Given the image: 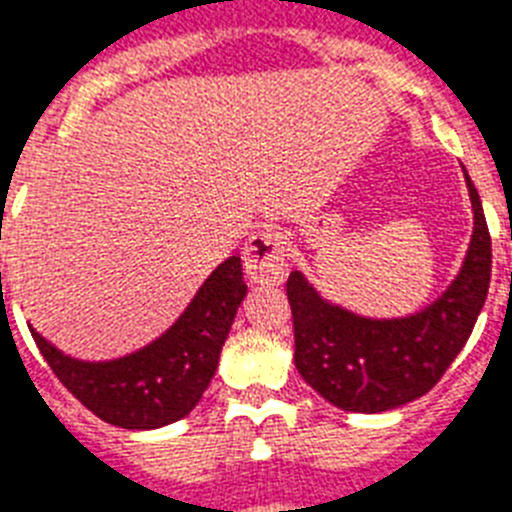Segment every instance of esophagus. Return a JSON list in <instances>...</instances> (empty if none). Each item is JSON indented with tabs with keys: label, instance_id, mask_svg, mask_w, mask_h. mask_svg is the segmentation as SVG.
I'll list each match as a JSON object with an SVG mask.
<instances>
[{
	"label": "esophagus",
	"instance_id": "obj_1",
	"mask_svg": "<svg viewBox=\"0 0 512 512\" xmlns=\"http://www.w3.org/2000/svg\"><path fill=\"white\" fill-rule=\"evenodd\" d=\"M244 270L255 283H283L289 273L286 236L278 231H257L244 247Z\"/></svg>",
	"mask_w": 512,
	"mask_h": 512
}]
</instances>
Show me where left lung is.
Listing matches in <instances>:
<instances>
[{
  "mask_svg": "<svg viewBox=\"0 0 512 512\" xmlns=\"http://www.w3.org/2000/svg\"><path fill=\"white\" fill-rule=\"evenodd\" d=\"M466 176L474 231L458 276L435 302L406 317H364L328 302L304 273L286 281L294 315V364L328 403L380 414L422 398L466 346L492 276V239L482 200Z\"/></svg>",
  "mask_w": 512,
  "mask_h": 512,
  "instance_id": "8db88e82",
  "label": "left lung"
}]
</instances>
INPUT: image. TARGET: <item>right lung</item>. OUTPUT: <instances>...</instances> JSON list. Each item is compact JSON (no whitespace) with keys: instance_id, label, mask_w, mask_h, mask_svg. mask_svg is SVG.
Segmentation results:
<instances>
[{"instance_id":"add662e5","label":"right lung","mask_w":512,"mask_h":512,"mask_svg":"<svg viewBox=\"0 0 512 512\" xmlns=\"http://www.w3.org/2000/svg\"><path fill=\"white\" fill-rule=\"evenodd\" d=\"M244 296L242 257L234 255L205 278L166 333L127 356L85 362L59 351L33 325L30 336L59 382L98 419L122 429H158L184 419L203 398Z\"/></svg>"}]
</instances>
